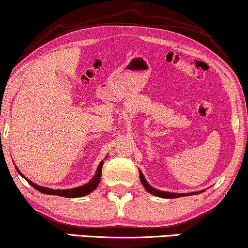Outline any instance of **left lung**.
Masks as SVG:
<instances>
[{"instance_id": "1", "label": "left lung", "mask_w": 248, "mask_h": 248, "mask_svg": "<svg viewBox=\"0 0 248 248\" xmlns=\"http://www.w3.org/2000/svg\"><path fill=\"white\" fill-rule=\"evenodd\" d=\"M139 177H140V182L146 190L148 191L149 193H152L155 197H159V198H165V199H172V198H180V197H186V195H194V194H199L202 193L204 190L202 191H198V192H190V193H174V192H165V191H160L153 187L151 184H149L147 181H146L144 174H142L141 170H139Z\"/></svg>"}]
</instances>
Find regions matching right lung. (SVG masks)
I'll return each mask as SVG.
<instances>
[{
    "mask_svg": "<svg viewBox=\"0 0 248 248\" xmlns=\"http://www.w3.org/2000/svg\"><path fill=\"white\" fill-rule=\"evenodd\" d=\"M102 166H103V160L99 164V166H97L95 175H94L88 183L84 184V186H78V187H73V189H66V190H55V189H49V187H45V186H38V184L33 183L32 181L28 180L27 177L20 172L19 169L16 166V172H18L20 175L22 176L23 179L30 184L31 186H33L34 189L38 190L41 193L51 194V195H59V197H65V198H79V197H84V195L90 194L91 192H93V191L96 189L97 186H99V183H100V180H101Z\"/></svg>",
    "mask_w": 248,
    "mask_h": 248,
    "instance_id": "1",
    "label": "right lung"
}]
</instances>
